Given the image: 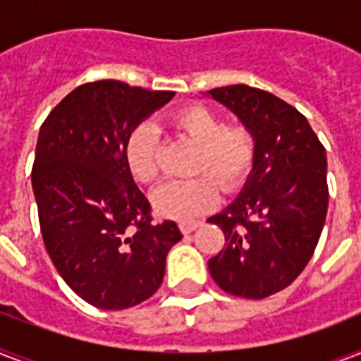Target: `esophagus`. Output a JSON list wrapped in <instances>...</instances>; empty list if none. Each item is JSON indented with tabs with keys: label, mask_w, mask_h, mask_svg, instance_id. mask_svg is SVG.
<instances>
[{
	"label": "esophagus",
	"mask_w": 361,
	"mask_h": 361,
	"mask_svg": "<svg viewBox=\"0 0 361 361\" xmlns=\"http://www.w3.org/2000/svg\"><path fill=\"white\" fill-rule=\"evenodd\" d=\"M200 225H202L200 221H183V223H180V231L183 232V234H191V232L197 231Z\"/></svg>",
	"instance_id": "1"
}]
</instances>
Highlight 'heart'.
<instances>
[{"mask_svg": "<svg viewBox=\"0 0 361 361\" xmlns=\"http://www.w3.org/2000/svg\"><path fill=\"white\" fill-rule=\"evenodd\" d=\"M172 127L198 146L192 164L195 180L169 181L155 191L153 206L176 221H191L219 202V189L232 192L245 183L257 157V142L243 123L225 125L208 106L191 104L172 116ZM127 169L136 181L153 183L161 174V146L152 123H138L123 146Z\"/></svg>", "mask_w": 361, "mask_h": 361, "instance_id": "obj_1", "label": "heart"}]
</instances>
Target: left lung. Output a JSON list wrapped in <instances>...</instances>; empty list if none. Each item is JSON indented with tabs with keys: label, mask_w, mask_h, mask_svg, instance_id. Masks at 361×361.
I'll return each mask as SVG.
<instances>
[{
	"label": "left lung",
	"mask_w": 361,
	"mask_h": 361,
	"mask_svg": "<svg viewBox=\"0 0 361 361\" xmlns=\"http://www.w3.org/2000/svg\"><path fill=\"white\" fill-rule=\"evenodd\" d=\"M208 93L257 142L240 197L208 219L226 241L208 260L209 274L232 296L262 300L290 285L313 257L330 197L326 149L307 118L274 93L245 84Z\"/></svg>",
	"instance_id": "1"
}]
</instances>
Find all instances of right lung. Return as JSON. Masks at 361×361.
<instances>
[{"instance_id": "obj_1", "label": "right lung", "mask_w": 361, "mask_h": 361, "mask_svg": "<svg viewBox=\"0 0 361 361\" xmlns=\"http://www.w3.org/2000/svg\"><path fill=\"white\" fill-rule=\"evenodd\" d=\"M174 92L120 80L82 84L39 130L31 183L54 266L82 300L120 311L152 298L163 283L174 221L153 223L152 204L123 157L127 136Z\"/></svg>"}]
</instances>
